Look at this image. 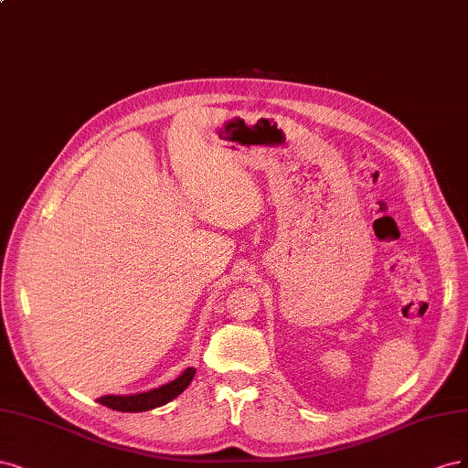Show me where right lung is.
<instances>
[{
  "label": "right lung",
  "mask_w": 468,
  "mask_h": 468,
  "mask_svg": "<svg viewBox=\"0 0 468 468\" xmlns=\"http://www.w3.org/2000/svg\"><path fill=\"white\" fill-rule=\"evenodd\" d=\"M194 367H188L183 375H178L175 381L163 385L159 388L147 390V393H140V395H128V397H116V395H107V397H99L97 402L107 406V409L118 410V412H145L157 409V406L167 404L169 400L176 399L183 390L190 385V381L194 379Z\"/></svg>",
  "instance_id": "1"
}]
</instances>
